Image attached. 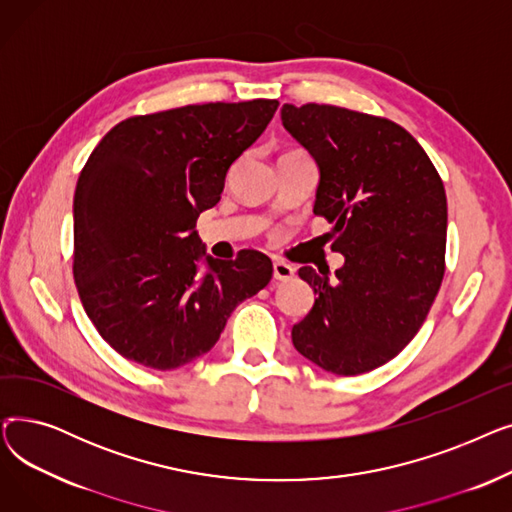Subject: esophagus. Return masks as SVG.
I'll return each mask as SVG.
<instances>
[{"label": "esophagus", "mask_w": 512, "mask_h": 512, "mask_svg": "<svg viewBox=\"0 0 512 512\" xmlns=\"http://www.w3.org/2000/svg\"><path fill=\"white\" fill-rule=\"evenodd\" d=\"M274 278L276 280H290L294 278V267L286 261H274Z\"/></svg>", "instance_id": "obj_1"}]
</instances>
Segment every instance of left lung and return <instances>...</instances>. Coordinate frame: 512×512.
Listing matches in <instances>:
<instances>
[{"label":"left lung","mask_w":512,"mask_h":512,"mask_svg":"<svg viewBox=\"0 0 512 512\" xmlns=\"http://www.w3.org/2000/svg\"><path fill=\"white\" fill-rule=\"evenodd\" d=\"M282 124L317 161L313 213L334 224L336 278L305 265L317 294L292 326L297 351L336 375L394 359L432 309L446 270L444 182L400 124L326 103L282 105Z\"/></svg>","instance_id":"obj_1"}]
</instances>
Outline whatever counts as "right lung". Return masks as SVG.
Wrapping results in <instances>:
<instances>
[{
	"mask_svg": "<svg viewBox=\"0 0 512 512\" xmlns=\"http://www.w3.org/2000/svg\"><path fill=\"white\" fill-rule=\"evenodd\" d=\"M276 99L130 116L89 155L74 191L72 274L101 338L124 359L170 371L209 353L234 307L272 280V259L207 257L199 213L278 110Z\"/></svg>",
	"mask_w": 512,
	"mask_h": 512,
	"instance_id": "add662e5",
	"label": "right lung"
}]
</instances>
